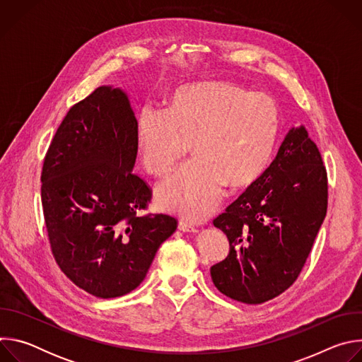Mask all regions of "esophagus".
<instances>
[{"mask_svg":"<svg viewBox=\"0 0 362 362\" xmlns=\"http://www.w3.org/2000/svg\"><path fill=\"white\" fill-rule=\"evenodd\" d=\"M179 229L182 232H196L197 230L193 225H190V223H187L185 221H179Z\"/></svg>","mask_w":362,"mask_h":362,"instance_id":"34e87169","label":"esophagus"}]
</instances>
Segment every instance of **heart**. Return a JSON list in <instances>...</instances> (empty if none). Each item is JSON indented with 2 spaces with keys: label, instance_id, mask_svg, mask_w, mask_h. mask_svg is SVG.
<instances>
[{
  "label": "heart",
  "instance_id": "obj_1",
  "mask_svg": "<svg viewBox=\"0 0 362 362\" xmlns=\"http://www.w3.org/2000/svg\"><path fill=\"white\" fill-rule=\"evenodd\" d=\"M281 129L278 103L230 81L177 90L168 110L143 107L137 151L144 169L165 176L190 148L196 159L180 166L156 192L162 209L202 221L219 204L226 183L253 182L267 168Z\"/></svg>",
  "mask_w": 362,
  "mask_h": 362
}]
</instances>
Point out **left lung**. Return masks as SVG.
Here are the masks:
<instances>
[{"mask_svg": "<svg viewBox=\"0 0 362 362\" xmlns=\"http://www.w3.org/2000/svg\"><path fill=\"white\" fill-rule=\"evenodd\" d=\"M328 208V177L317 144L292 127L276 158L225 214L214 219L229 240L211 268L215 286L243 303H262L299 276Z\"/></svg>", "mask_w": 362, "mask_h": 362, "instance_id": "1", "label": "left lung"}]
</instances>
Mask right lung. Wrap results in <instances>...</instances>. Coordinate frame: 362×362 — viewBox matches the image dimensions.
I'll return each mask as SVG.
<instances>
[{
  "label": "right lung",
  "mask_w": 362,
  "mask_h": 362,
  "mask_svg": "<svg viewBox=\"0 0 362 362\" xmlns=\"http://www.w3.org/2000/svg\"><path fill=\"white\" fill-rule=\"evenodd\" d=\"M136 127L127 95L101 86L69 110L42 163L51 252L73 284L103 299L136 289L177 228L169 215H137L151 189L132 172Z\"/></svg>",
  "instance_id": "right-lung-1"
}]
</instances>
